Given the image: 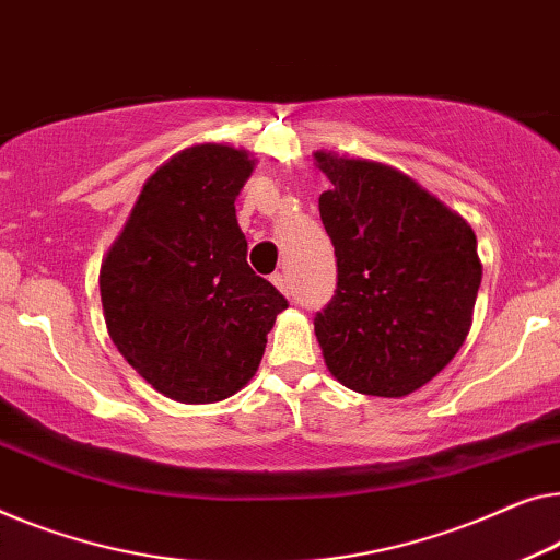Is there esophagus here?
Listing matches in <instances>:
<instances>
[{"label": "esophagus", "instance_id": "esophagus-1", "mask_svg": "<svg viewBox=\"0 0 560 560\" xmlns=\"http://www.w3.org/2000/svg\"><path fill=\"white\" fill-rule=\"evenodd\" d=\"M271 283L273 287H277L283 296H289L291 294V287H289V279H287V273H273L271 277Z\"/></svg>", "mask_w": 560, "mask_h": 560}]
</instances>
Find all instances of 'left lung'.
<instances>
[{
    "instance_id": "obj_1",
    "label": "left lung",
    "mask_w": 560,
    "mask_h": 560,
    "mask_svg": "<svg viewBox=\"0 0 560 560\" xmlns=\"http://www.w3.org/2000/svg\"><path fill=\"white\" fill-rule=\"evenodd\" d=\"M331 180L319 213L337 256V294L314 319L331 377L405 397L460 352L482 264L460 213L395 165L316 150Z\"/></svg>"
}]
</instances>
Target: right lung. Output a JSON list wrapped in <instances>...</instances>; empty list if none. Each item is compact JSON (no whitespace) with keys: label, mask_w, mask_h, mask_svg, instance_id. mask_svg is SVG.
I'll return each instance as SVG.
<instances>
[{"label":"right lung","mask_w":560,"mask_h":560,"mask_svg":"<svg viewBox=\"0 0 560 560\" xmlns=\"http://www.w3.org/2000/svg\"><path fill=\"white\" fill-rule=\"evenodd\" d=\"M254 168L246 148H183L143 183L103 256L107 334L125 362L175 402H221L244 389L287 308L248 266L236 221L233 203Z\"/></svg>","instance_id":"add662e5"}]
</instances>
